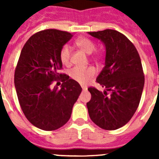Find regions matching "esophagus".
Returning <instances> with one entry per match:
<instances>
[{
    "mask_svg": "<svg viewBox=\"0 0 159 159\" xmlns=\"http://www.w3.org/2000/svg\"><path fill=\"white\" fill-rule=\"evenodd\" d=\"M82 89L84 90V91H87V90H88V88L85 86H82Z\"/></svg>",
    "mask_w": 159,
    "mask_h": 159,
    "instance_id": "obj_1",
    "label": "esophagus"
}]
</instances>
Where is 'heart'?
<instances>
[{
	"mask_svg": "<svg viewBox=\"0 0 159 159\" xmlns=\"http://www.w3.org/2000/svg\"><path fill=\"white\" fill-rule=\"evenodd\" d=\"M75 45L80 48L86 54H92L96 49L95 43L86 37H81L77 39L75 41ZM71 57V47L67 44L62 46L60 51V60L64 65H68L70 64ZM92 58L96 61H99L102 59V55L100 53H96L92 57ZM70 77L76 82L80 84L85 85L88 84L95 75V71L93 67H74L71 68L68 72Z\"/></svg>",
	"mask_w": 159,
	"mask_h": 159,
	"instance_id": "obj_1",
	"label": "heart"
}]
</instances>
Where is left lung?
Here are the masks:
<instances>
[{
	"instance_id": "1",
	"label": "left lung",
	"mask_w": 159,
	"mask_h": 159,
	"mask_svg": "<svg viewBox=\"0 0 159 159\" xmlns=\"http://www.w3.org/2000/svg\"><path fill=\"white\" fill-rule=\"evenodd\" d=\"M88 33L106 46L105 66L96 82L110 92L88 88L92 95L87 102L88 113L100 128L116 130L130 121L139 104L145 82L141 59L133 43L121 32L106 29Z\"/></svg>"
}]
</instances>
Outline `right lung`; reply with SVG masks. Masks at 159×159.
<instances>
[{
  "mask_svg": "<svg viewBox=\"0 0 159 159\" xmlns=\"http://www.w3.org/2000/svg\"><path fill=\"white\" fill-rule=\"evenodd\" d=\"M72 36L58 29L40 31L27 40L20 55L14 73L18 101L26 119L41 130L63 127L82 91L78 82L59 72L63 68L60 48ZM60 80L61 88L52 87Z\"/></svg>",
  "mask_w": 159,
  "mask_h": 159,
  "instance_id": "add662e5",
  "label": "right lung"
}]
</instances>
